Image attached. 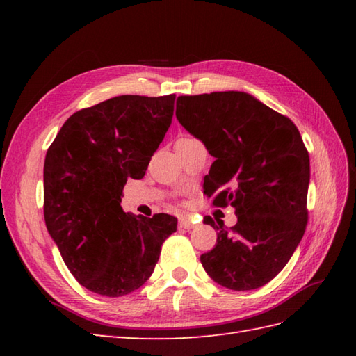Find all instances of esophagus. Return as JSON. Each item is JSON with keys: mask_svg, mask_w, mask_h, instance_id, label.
<instances>
[{"mask_svg": "<svg viewBox=\"0 0 356 356\" xmlns=\"http://www.w3.org/2000/svg\"><path fill=\"white\" fill-rule=\"evenodd\" d=\"M179 225H180V228H185V229L195 228V223L191 220L190 217H180Z\"/></svg>", "mask_w": 356, "mask_h": 356, "instance_id": "esophagus-1", "label": "esophagus"}]
</instances>
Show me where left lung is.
Masks as SVG:
<instances>
[{
  "instance_id": "1",
  "label": "left lung",
  "mask_w": 356,
  "mask_h": 356,
  "mask_svg": "<svg viewBox=\"0 0 356 356\" xmlns=\"http://www.w3.org/2000/svg\"><path fill=\"white\" fill-rule=\"evenodd\" d=\"M176 118L216 157L203 193L214 207L236 208L237 223L217 229L200 255L207 274L232 291L269 283L303 238L307 225L309 153L289 118L243 92L179 96Z\"/></svg>"
}]
</instances>
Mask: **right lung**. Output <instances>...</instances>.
Masks as SVG:
<instances>
[{"mask_svg": "<svg viewBox=\"0 0 356 356\" xmlns=\"http://www.w3.org/2000/svg\"><path fill=\"white\" fill-rule=\"evenodd\" d=\"M174 101L176 95H124L82 108L45 154V226L73 277L95 293L139 289L177 229L170 214L149 218L120 207L128 177L145 176L168 131Z\"/></svg>", "mask_w": 356, "mask_h": 356, "instance_id": "obj_1", "label": "right lung"}]
</instances>
